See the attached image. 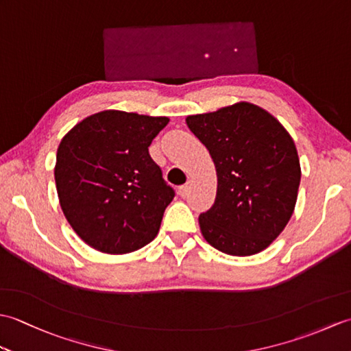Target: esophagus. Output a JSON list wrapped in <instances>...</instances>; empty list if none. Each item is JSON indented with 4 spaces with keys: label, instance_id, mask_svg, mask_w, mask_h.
I'll use <instances>...</instances> for the list:
<instances>
[{
    "label": "esophagus",
    "instance_id": "1",
    "mask_svg": "<svg viewBox=\"0 0 351 351\" xmlns=\"http://www.w3.org/2000/svg\"><path fill=\"white\" fill-rule=\"evenodd\" d=\"M190 189H191V182H187V184H184V185H181L180 189H178V195H180L181 197H185V196H189V193H190Z\"/></svg>",
    "mask_w": 351,
    "mask_h": 351
}]
</instances>
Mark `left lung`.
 Returning <instances> with one entry per match:
<instances>
[{"mask_svg": "<svg viewBox=\"0 0 351 351\" xmlns=\"http://www.w3.org/2000/svg\"><path fill=\"white\" fill-rule=\"evenodd\" d=\"M185 122L217 171L214 205L199 215L204 238L226 255L263 252L297 202L302 170L293 137L268 111L244 101Z\"/></svg>", "mask_w": 351, "mask_h": 351, "instance_id": "1", "label": "left lung"}]
</instances>
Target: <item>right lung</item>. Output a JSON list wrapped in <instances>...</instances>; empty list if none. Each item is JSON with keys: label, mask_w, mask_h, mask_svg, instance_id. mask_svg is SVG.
<instances>
[{"label": "right lung", "mask_w": 351, "mask_h": 351, "mask_svg": "<svg viewBox=\"0 0 351 351\" xmlns=\"http://www.w3.org/2000/svg\"><path fill=\"white\" fill-rule=\"evenodd\" d=\"M169 123L119 110L83 119L62 138L54 169L62 211L95 250L123 255L151 243L175 191L149 146Z\"/></svg>", "instance_id": "right-lung-1"}]
</instances>
